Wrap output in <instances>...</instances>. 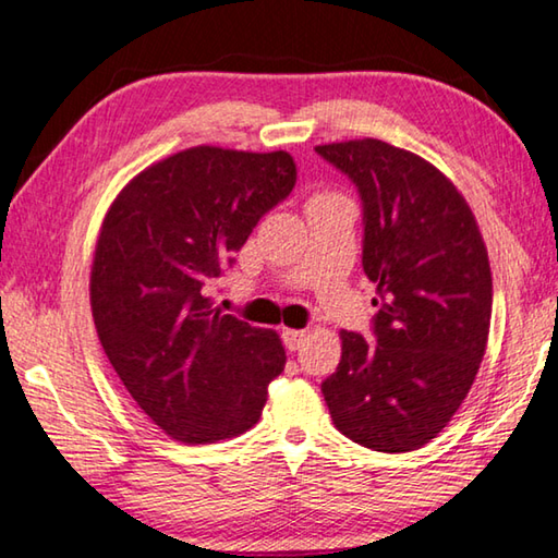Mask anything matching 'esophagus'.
Instances as JSON below:
<instances>
[{
  "instance_id": "obj_1",
  "label": "esophagus",
  "mask_w": 558,
  "mask_h": 558,
  "mask_svg": "<svg viewBox=\"0 0 558 558\" xmlns=\"http://www.w3.org/2000/svg\"><path fill=\"white\" fill-rule=\"evenodd\" d=\"M302 339H305V329H282V344H286L290 352H295L302 344Z\"/></svg>"
}]
</instances>
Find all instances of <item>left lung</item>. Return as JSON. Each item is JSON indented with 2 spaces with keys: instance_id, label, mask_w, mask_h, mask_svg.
<instances>
[{
  "instance_id": "left-lung-1",
  "label": "left lung",
  "mask_w": 558,
  "mask_h": 558,
  "mask_svg": "<svg viewBox=\"0 0 558 558\" xmlns=\"http://www.w3.org/2000/svg\"><path fill=\"white\" fill-rule=\"evenodd\" d=\"M364 209L362 266L376 282L374 339L344 332L323 381L337 430L379 452L426 446L448 426L485 356L493 272L468 202L426 159L381 140L317 145Z\"/></svg>"
}]
</instances>
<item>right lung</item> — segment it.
<instances>
[{"label":"right lung","instance_id":"add662e5","mask_svg":"<svg viewBox=\"0 0 558 558\" xmlns=\"http://www.w3.org/2000/svg\"><path fill=\"white\" fill-rule=\"evenodd\" d=\"M295 179L282 149L199 145L140 172L106 214L90 268L93 323L120 381L169 438L241 436L286 369L280 337L223 315L206 290Z\"/></svg>","mask_w":558,"mask_h":558}]
</instances>
